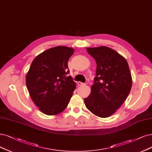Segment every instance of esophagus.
<instances>
[{"label":"esophagus","mask_w":152,"mask_h":152,"mask_svg":"<svg viewBox=\"0 0 152 152\" xmlns=\"http://www.w3.org/2000/svg\"><path fill=\"white\" fill-rule=\"evenodd\" d=\"M77 85H78V86H83V85H85V84L83 83H81V82H78Z\"/></svg>","instance_id":"1"}]
</instances>
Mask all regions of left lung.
<instances>
[{"label": "left lung", "instance_id": "1", "mask_svg": "<svg viewBox=\"0 0 152 152\" xmlns=\"http://www.w3.org/2000/svg\"><path fill=\"white\" fill-rule=\"evenodd\" d=\"M86 49L96 61V76L85 103L94 115L107 118L115 113L130 92V70L125 58L113 49L106 46Z\"/></svg>", "mask_w": 152, "mask_h": 152}]
</instances>
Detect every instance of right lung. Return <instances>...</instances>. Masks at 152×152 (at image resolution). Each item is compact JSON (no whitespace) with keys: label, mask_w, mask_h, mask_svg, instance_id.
I'll use <instances>...</instances> for the list:
<instances>
[{"label":"right lung","mask_w":152,"mask_h":152,"mask_svg":"<svg viewBox=\"0 0 152 152\" xmlns=\"http://www.w3.org/2000/svg\"><path fill=\"white\" fill-rule=\"evenodd\" d=\"M74 52L71 48L54 47L37 56L31 63L26 86L33 102L44 114H59L69 102L76 85L67 75V62Z\"/></svg>","instance_id":"add662e5"}]
</instances>
